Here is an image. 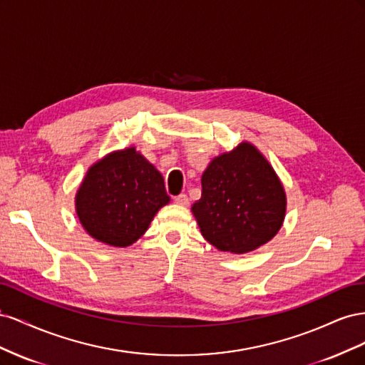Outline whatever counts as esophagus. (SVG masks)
Wrapping results in <instances>:
<instances>
[{"mask_svg":"<svg viewBox=\"0 0 365 365\" xmlns=\"http://www.w3.org/2000/svg\"><path fill=\"white\" fill-rule=\"evenodd\" d=\"M175 202L178 204V205H181V207H185V205H189V196L187 195H178V196H175Z\"/></svg>","mask_w":365,"mask_h":365,"instance_id":"1","label":"esophagus"}]
</instances>
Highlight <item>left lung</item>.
I'll list each match as a JSON object with an SVG mask.
<instances>
[{"label":"left lung","instance_id":"left-lung-1","mask_svg":"<svg viewBox=\"0 0 365 365\" xmlns=\"http://www.w3.org/2000/svg\"><path fill=\"white\" fill-rule=\"evenodd\" d=\"M201 200L192 213L219 251L245 254L269 242L283 225L286 192L263 153L248 141L208 163Z\"/></svg>","mask_w":365,"mask_h":365}]
</instances>
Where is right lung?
<instances>
[{
  "instance_id": "add662e5",
  "label": "right lung",
  "mask_w": 365,
  "mask_h": 365,
  "mask_svg": "<svg viewBox=\"0 0 365 365\" xmlns=\"http://www.w3.org/2000/svg\"><path fill=\"white\" fill-rule=\"evenodd\" d=\"M169 202L163 175L134 146L96 161L74 200L76 215L86 233L115 248L137 242L158 210Z\"/></svg>"
}]
</instances>
